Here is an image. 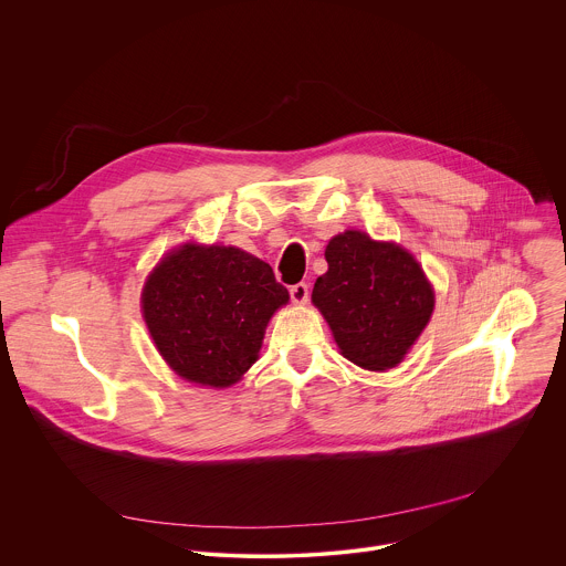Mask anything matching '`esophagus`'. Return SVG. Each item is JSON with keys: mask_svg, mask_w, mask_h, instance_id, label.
I'll use <instances>...</instances> for the list:
<instances>
[{"mask_svg": "<svg viewBox=\"0 0 566 566\" xmlns=\"http://www.w3.org/2000/svg\"><path fill=\"white\" fill-rule=\"evenodd\" d=\"M290 296L296 305H305L310 301V285L307 283H296L290 287Z\"/></svg>", "mask_w": 566, "mask_h": 566, "instance_id": "obj_1", "label": "esophagus"}]
</instances>
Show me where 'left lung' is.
<instances>
[{"mask_svg":"<svg viewBox=\"0 0 566 566\" xmlns=\"http://www.w3.org/2000/svg\"><path fill=\"white\" fill-rule=\"evenodd\" d=\"M328 270L312 301L333 331L339 353L364 370L403 361L433 314V287L399 243L375 242L361 231L335 235L324 250Z\"/></svg>","mask_w":566,"mask_h":566,"instance_id":"left-lung-1","label":"left lung"}]
</instances>
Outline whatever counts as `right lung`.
<instances>
[{"mask_svg":"<svg viewBox=\"0 0 566 566\" xmlns=\"http://www.w3.org/2000/svg\"><path fill=\"white\" fill-rule=\"evenodd\" d=\"M287 301L272 268L254 254L235 245L185 243L150 272L142 312L178 377L229 388L259 359L265 326Z\"/></svg>","mask_w":566,"mask_h":566,"instance_id":"right-lung-1","label":"right lung"}]
</instances>
